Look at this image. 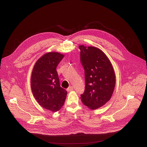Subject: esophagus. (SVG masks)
Listing matches in <instances>:
<instances>
[{"label":"esophagus","instance_id":"1","mask_svg":"<svg viewBox=\"0 0 147 147\" xmlns=\"http://www.w3.org/2000/svg\"><path fill=\"white\" fill-rule=\"evenodd\" d=\"M73 87L72 86L69 87L67 89V91H73Z\"/></svg>","mask_w":147,"mask_h":147}]
</instances>
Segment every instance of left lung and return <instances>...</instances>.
<instances>
[{"label": "left lung", "instance_id": "obj_1", "mask_svg": "<svg viewBox=\"0 0 147 147\" xmlns=\"http://www.w3.org/2000/svg\"><path fill=\"white\" fill-rule=\"evenodd\" d=\"M79 49L86 81L81 99L88 108L96 109L112 96L116 83L115 71L108 57L99 48L80 45Z\"/></svg>", "mask_w": 147, "mask_h": 147}]
</instances>
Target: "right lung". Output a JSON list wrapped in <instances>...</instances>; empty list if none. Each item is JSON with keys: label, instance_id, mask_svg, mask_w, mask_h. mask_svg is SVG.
Returning <instances> with one entry per match:
<instances>
[{"label": "right lung", "instance_id": "1", "mask_svg": "<svg viewBox=\"0 0 147 147\" xmlns=\"http://www.w3.org/2000/svg\"><path fill=\"white\" fill-rule=\"evenodd\" d=\"M64 57L59 52H49L40 57L34 66L31 86L36 100L44 108L53 112L63 106L67 91L60 86L56 67Z\"/></svg>", "mask_w": 147, "mask_h": 147}]
</instances>
